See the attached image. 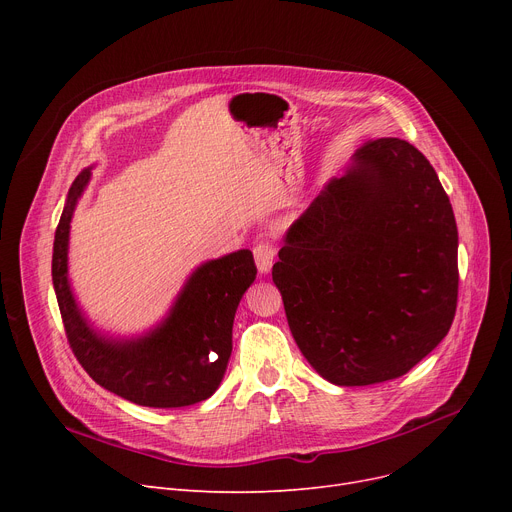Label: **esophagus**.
<instances>
[{"mask_svg":"<svg viewBox=\"0 0 512 512\" xmlns=\"http://www.w3.org/2000/svg\"><path fill=\"white\" fill-rule=\"evenodd\" d=\"M253 255H255V263H257V270L259 274H267L272 270L274 265V257H276V249L270 245V242H257L255 249H253Z\"/></svg>","mask_w":512,"mask_h":512,"instance_id":"obj_1","label":"esophagus"}]
</instances>
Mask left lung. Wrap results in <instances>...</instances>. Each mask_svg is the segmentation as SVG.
I'll use <instances>...</instances> for the list:
<instances>
[{
  "label": "left lung",
  "mask_w": 512,
  "mask_h": 512,
  "mask_svg": "<svg viewBox=\"0 0 512 512\" xmlns=\"http://www.w3.org/2000/svg\"><path fill=\"white\" fill-rule=\"evenodd\" d=\"M459 232L425 155L400 139L355 151L284 236L272 278L303 357L336 386L405 375L448 334Z\"/></svg>",
  "instance_id": "8db88e82"
}]
</instances>
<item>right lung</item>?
Returning a JSON list of instances; mask_svg holds the SVG:
<instances>
[{
	"label": "right lung",
	"mask_w": 512,
	"mask_h": 512,
	"mask_svg": "<svg viewBox=\"0 0 512 512\" xmlns=\"http://www.w3.org/2000/svg\"><path fill=\"white\" fill-rule=\"evenodd\" d=\"M85 168L72 182L53 240L51 278L72 353L91 378L134 405L188 407L220 388L232 355V326L242 294L255 282L253 253L240 249L201 263L172 307L139 336H110L80 309L68 278L70 222L91 182Z\"/></svg>",
	"instance_id": "add662e5"
}]
</instances>
